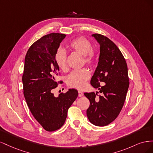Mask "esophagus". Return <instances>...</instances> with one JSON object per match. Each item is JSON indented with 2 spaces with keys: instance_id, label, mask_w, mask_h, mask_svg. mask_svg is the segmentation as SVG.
Instances as JSON below:
<instances>
[{
  "instance_id": "1",
  "label": "esophagus",
  "mask_w": 153,
  "mask_h": 153,
  "mask_svg": "<svg viewBox=\"0 0 153 153\" xmlns=\"http://www.w3.org/2000/svg\"><path fill=\"white\" fill-rule=\"evenodd\" d=\"M83 95H84V93H83L82 92H81V91H78V96L79 97H82V96H83Z\"/></svg>"
}]
</instances>
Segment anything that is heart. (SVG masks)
<instances>
[{
    "label": "heart",
    "instance_id": "obj_1",
    "mask_svg": "<svg viewBox=\"0 0 153 153\" xmlns=\"http://www.w3.org/2000/svg\"><path fill=\"white\" fill-rule=\"evenodd\" d=\"M69 46L74 52L83 55V62L87 65L92 66L95 63L96 52L92 49V43L88 39L79 37L71 41ZM66 51L62 48H59L55 53L54 61L61 70H66ZM90 76L89 72L85 68L73 70L66 76V82L69 87L82 89Z\"/></svg>",
    "mask_w": 153,
    "mask_h": 153
}]
</instances>
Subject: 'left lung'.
Masks as SVG:
<instances>
[{"mask_svg": "<svg viewBox=\"0 0 153 153\" xmlns=\"http://www.w3.org/2000/svg\"><path fill=\"white\" fill-rule=\"evenodd\" d=\"M100 45V55L91 84L102 95L85 92L90 101L87 115L96 126H105L117 117L124 105L129 87L128 67L123 55L107 37L92 34Z\"/></svg>", "mask_w": 153, "mask_h": 153, "instance_id": "left-lung-1", "label": "left lung"}]
</instances>
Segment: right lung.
I'll return each mask as SVG.
<instances>
[{"label": "right lung", "instance_id": "obj_1", "mask_svg": "<svg viewBox=\"0 0 153 153\" xmlns=\"http://www.w3.org/2000/svg\"><path fill=\"white\" fill-rule=\"evenodd\" d=\"M66 34L51 33L32 44L25 57L22 76L24 95L32 115L46 131H53L64 124L69 108L78 96L76 89L55 97L52 93L62 81L54 55Z\"/></svg>", "mask_w": 153, "mask_h": 153}]
</instances>
